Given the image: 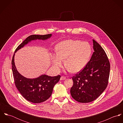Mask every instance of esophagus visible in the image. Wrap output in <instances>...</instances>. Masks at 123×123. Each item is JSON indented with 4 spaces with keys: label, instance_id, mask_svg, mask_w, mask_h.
<instances>
[{
    "label": "esophagus",
    "instance_id": "esophagus-1",
    "mask_svg": "<svg viewBox=\"0 0 123 123\" xmlns=\"http://www.w3.org/2000/svg\"><path fill=\"white\" fill-rule=\"evenodd\" d=\"M66 78V77H64V76H62L61 77V79H60V80H65Z\"/></svg>",
    "mask_w": 123,
    "mask_h": 123
}]
</instances>
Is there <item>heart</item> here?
I'll return each mask as SVG.
<instances>
[{"instance_id":"1","label":"heart","mask_w":123,"mask_h":123,"mask_svg":"<svg viewBox=\"0 0 123 123\" xmlns=\"http://www.w3.org/2000/svg\"><path fill=\"white\" fill-rule=\"evenodd\" d=\"M56 55L52 60L55 69L62 67L65 60V66L73 73H78L86 65L91 53L89 44L80 40H68L59 43L55 48Z\"/></svg>"}]
</instances>
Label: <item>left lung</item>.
I'll return each mask as SVG.
<instances>
[{"mask_svg": "<svg viewBox=\"0 0 123 123\" xmlns=\"http://www.w3.org/2000/svg\"><path fill=\"white\" fill-rule=\"evenodd\" d=\"M94 52L85 67L72 79L70 88L72 98L80 103H88L97 98L108 82L110 64L104 49L93 40Z\"/></svg>", "mask_w": 123, "mask_h": 123, "instance_id": "left-lung-1", "label": "left lung"}]
</instances>
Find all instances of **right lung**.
<instances>
[{
  "mask_svg": "<svg viewBox=\"0 0 123 123\" xmlns=\"http://www.w3.org/2000/svg\"><path fill=\"white\" fill-rule=\"evenodd\" d=\"M51 36L52 34L30 35L18 46L15 53L32 40H46ZM14 56L12 60V70L15 84L19 92L27 100L34 103H40L46 101L51 97L53 87L59 81L61 76L51 77L44 74L35 79H27L24 77L16 69Z\"/></svg>",
  "mask_w": 123,
  "mask_h": 123,
  "instance_id": "1",
  "label": "right lung"
}]
</instances>
